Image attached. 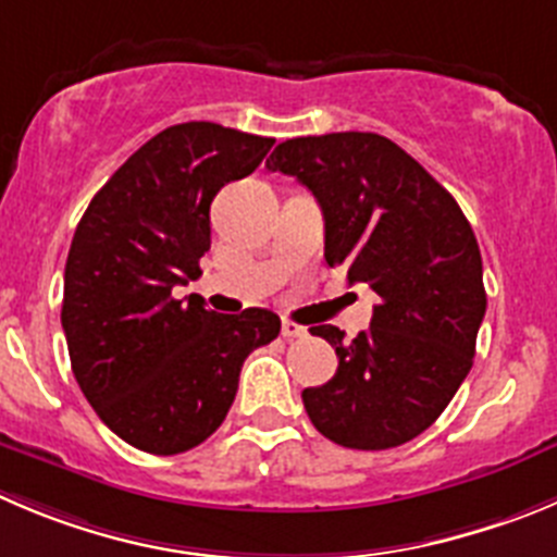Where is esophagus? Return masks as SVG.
Returning a JSON list of instances; mask_svg holds the SVG:
<instances>
[{"mask_svg": "<svg viewBox=\"0 0 557 557\" xmlns=\"http://www.w3.org/2000/svg\"><path fill=\"white\" fill-rule=\"evenodd\" d=\"M308 335V326H302V324H296V321H290V319H285L283 321V337H305Z\"/></svg>", "mask_w": 557, "mask_h": 557, "instance_id": "esophagus-1", "label": "esophagus"}]
</instances>
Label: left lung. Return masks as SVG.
I'll list each match as a JSON object with an SVG mask.
<instances>
[{
	"label": "left lung",
	"mask_w": 557,
	"mask_h": 557,
	"mask_svg": "<svg viewBox=\"0 0 557 557\" xmlns=\"http://www.w3.org/2000/svg\"><path fill=\"white\" fill-rule=\"evenodd\" d=\"M324 214V258L379 296L371 326L324 324L337 371L302 389L315 429L355 450H387L434 423L472 368L486 313L481 249L448 189L393 139L371 132L285 139L267 159Z\"/></svg>",
	"instance_id": "8db88e82"
}]
</instances>
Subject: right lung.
Listing matches in <instances>:
<instances>
[{
    "instance_id": "right-lung-1",
    "label": "right lung",
    "mask_w": 557,
    "mask_h": 557,
    "mask_svg": "<svg viewBox=\"0 0 557 557\" xmlns=\"http://www.w3.org/2000/svg\"><path fill=\"white\" fill-rule=\"evenodd\" d=\"M272 137L191 121L156 134L87 206L65 261L62 330L71 368L123 443L175 456L225 420L249 351L280 335L277 313L220 315L175 285L200 277L211 200L247 178Z\"/></svg>"
}]
</instances>
